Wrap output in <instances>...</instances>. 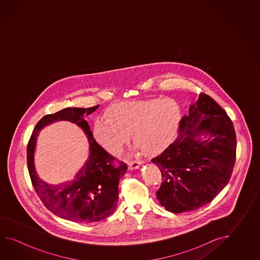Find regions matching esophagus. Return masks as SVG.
<instances>
[{"mask_svg": "<svg viewBox=\"0 0 260 260\" xmlns=\"http://www.w3.org/2000/svg\"><path fill=\"white\" fill-rule=\"evenodd\" d=\"M143 164V160H132L128 164V169L129 170H136V169H138Z\"/></svg>", "mask_w": 260, "mask_h": 260, "instance_id": "obj_1", "label": "esophagus"}]
</instances>
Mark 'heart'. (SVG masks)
<instances>
[{
  "instance_id": "b5f03b06",
  "label": "heart",
  "mask_w": 260,
  "mask_h": 260,
  "mask_svg": "<svg viewBox=\"0 0 260 260\" xmlns=\"http://www.w3.org/2000/svg\"><path fill=\"white\" fill-rule=\"evenodd\" d=\"M106 120L93 125L94 139L107 152L118 155L131 138L147 156L162 152L177 138L182 109L173 99L125 101L111 105Z\"/></svg>"
}]
</instances>
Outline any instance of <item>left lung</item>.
Segmentation results:
<instances>
[{"label": "left lung", "mask_w": 260, "mask_h": 260, "mask_svg": "<svg viewBox=\"0 0 260 260\" xmlns=\"http://www.w3.org/2000/svg\"><path fill=\"white\" fill-rule=\"evenodd\" d=\"M236 156V135L226 111L201 94L183 117L177 139L151 161L162 183L156 197L171 213L209 204L230 181Z\"/></svg>", "instance_id": "obj_1"}]
</instances>
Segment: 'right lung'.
Masks as SVG:
<instances>
[{
	"label": "right lung",
	"mask_w": 260,
	"mask_h": 260,
	"mask_svg": "<svg viewBox=\"0 0 260 260\" xmlns=\"http://www.w3.org/2000/svg\"><path fill=\"white\" fill-rule=\"evenodd\" d=\"M99 107L67 108L54 114L45 115L36 124L28 141L27 161L34 189L48 210L66 220L92 223L111 216L118 204L119 181L127 170V166L123 162L114 165L115 158L96 143L88 123L84 120ZM59 120H68L82 128L89 140V155L73 180L54 185L45 183L38 176L34 154L39 131Z\"/></svg>",
	"instance_id": "obj_1"
}]
</instances>
